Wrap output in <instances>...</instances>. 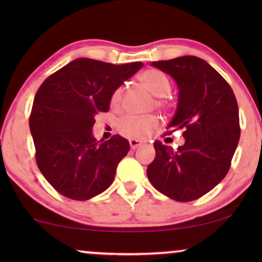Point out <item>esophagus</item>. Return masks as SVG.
Instances as JSON below:
<instances>
[{
    "label": "esophagus",
    "mask_w": 262,
    "mask_h": 262,
    "mask_svg": "<svg viewBox=\"0 0 262 262\" xmlns=\"http://www.w3.org/2000/svg\"><path fill=\"white\" fill-rule=\"evenodd\" d=\"M128 143H130V146H131L132 150L137 149L139 145H142V142L138 141V139H130V141H128Z\"/></svg>",
    "instance_id": "esophagus-1"
}]
</instances>
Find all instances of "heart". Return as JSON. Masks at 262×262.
<instances>
[{
    "instance_id": "obj_1",
    "label": "heart",
    "mask_w": 262,
    "mask_h": 262,
    "mask_svg": "<svg viewBox=\"0 0 262 262\" xmlns=\"http://www.w3.org/2000/svg\"><path fill=\"white\" fill-rule=\"evenodd\" d=\"M141 84L146 91H149L152 95L157 96L155 100V106L159 108H167L169 106L167 95L169 94L171 89V83L166 74L157 69H148L138 76ZM124 91L121 87H118L112 93L110 99V103L113 108H118L123 101ZM159 124V119L156 116H126L118 124V131L125 137L137 139L145 138L154 128Z\"/></svg>"
}]
</instances>
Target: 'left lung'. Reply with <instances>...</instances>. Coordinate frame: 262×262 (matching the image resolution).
<instances>
[{"instance_id":"obj_1","label":"left lung","mask_w":262,"mask_h":262,"mask_svg":"<svg viewBox=\"0 0 262 262\" xmlns=\"http://www.w3.org/2000/svg\"><path fill=\"white\" fill-rule=\"evenodd\" d=\"M151 66L177 82V112L166 135L181 128L185 144L174 151L156 141L155 160L146 174L162 194L192 202L216 187L230 169L241 134L237 101L228 82L199 57H178Z\"/></svg>"}]
</instances>
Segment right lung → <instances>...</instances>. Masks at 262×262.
Wrapping results in <instances>:
<instances>
[{
  "label": "right lung",
  "instance_id": "obj_1",
  "mask_svg": "<svg viewBox=\"0 0 262 262\" xmlns=\"http://www.w3.org/2000/svg\"><path fill=\"white\" fill-rule=\"evenodd\" d=\"M142 66L77 58L39 87L30 116L35 160L62 195L88 200L112 185L130 143L119 135L99 143L93 136L95 116L108 112L112 93Z\"/></svg>",
  "mask_w": 262,
  "mask_h": 262
}]
</instances>
